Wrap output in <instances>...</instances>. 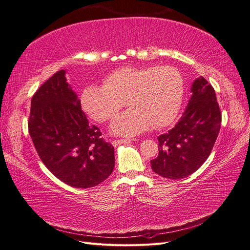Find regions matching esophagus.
Returning <instances> with one entry per match:
<instances>
[{"label":"esophagus","mask_w":250,"mask_h":250,"mask_svg":"<svg viewBox=\"0 0 250 250\" xmlns=\"http://www.w3.org/2000/svg\"><path fill=\"white\" fill-rule=\"evenodd\" d=\"M134 139H131V138H127V139H116L112 141V144L114 146L118 145V144H122V143H130L131 141H133Z\"/></svg>","instance_id":"obj_1"}]
</instances>
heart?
Wrapping results in <instances>:
<instances>
[{
    "mask_svg": "<svg viewBox=\"0 0 250 250\" xmlns=\"http://www.w3.org/2000/svg\"><path fill=\"white\" fill-rule=\"evenodd\" d=\"M184 95V80L172 66L124 67L105 78L104 85H88L82 90L81 105L99 123L115 117L125 106L130 109L118 115L111 125L113 133L134 136L169 125L177 117Z\"/></svg>",
    "mask_w": 250,
    "mask_h": 250,
    "instance_id": "1",
    "label": "heart"
}]
</instances>
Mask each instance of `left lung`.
Masks as SVG:
<instances>
[{"instance_id": "left-lung-1", "label": "left lung", "mask_w": 250, "mask_h": 250, "mask_svg": "<svg viewBox=\"0 0 250 250\" xmlns=\"http://www.w3.org/2000/svg\"><path fill=\"white\" fill-rule=\"evenodd\" d=\"M192 96L179 122L158 137L159 155L151 169L170 179L188 177L206 162L213 148L221 125L215 90L201 77L191 86Z\"/></svg>"}]
</instances>
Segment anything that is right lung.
Returning a JSON list of instances; mask_svg holds the SVG:
<instances>
[{"label":"right lung","instance_id":"add662e5","mask_svg":"<svg viewBox=\"0 0 250 250\" xmlns=\"http://www.w3.org/2000/svg\"><path fill=\"white\" fill-rule=\"evenodd\" d=\"M27 126L45 167L68 186L92 188L112 173L114 147L88 123L63 70L34 94Z\"/></svg>","mask_w":250,"mask_h":250}]
</instances>
